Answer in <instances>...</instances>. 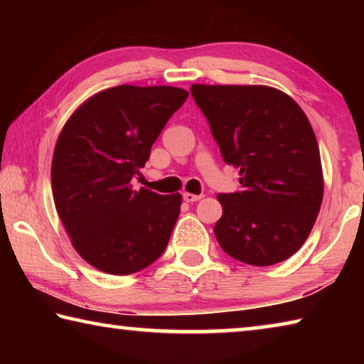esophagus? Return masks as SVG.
Listing matches in <instances>:
<instances>
[{"label": "esophagus", "instance_id": "34e87169", "mask_svg": "<svg viewBox=\"0 0 364 364\" xmlns=\"http://www.w3.org/2000/svg\"><path fill=\"white\" fill-rule=\"evenodd\" d=\"M183 199L186 202H197L199 199H202V194H191V193H184Z\"/></svg>", "mask_w": 364, "mask_h": 364}]
</instances>
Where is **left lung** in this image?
<instances>
[{
  "label": "left lung",
  "mask_w": 364,
  "mask_h": 364,
  "mask_svg": "<svg viewBox=\"0 0 364 364\" xmlns=\"http://www.w3.org/2000/svg\"><path fill=\"white\" fill-rule=\"evenodd\" d=\"M197 107L242 191L218 194L213 228L228 255L254 267L287 260L306 241L323 202L319 147L291 96L263 85H193Z\"/></svg>",
  "instance_id": "8db88e82"
}]
</instances>
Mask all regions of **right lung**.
I'll use <instances>...</instances> for the list:
<instances>
[{
    "label": "right lung",
    "instance_id": "right-lung-1",
    "mask_svg": "<svg viewBox=\"0 0 364 364\" xmlns=\"http://www.w3.org/2000/svg\"><path fill=\"white\" fill-rule=\"evenodd\" d=\"M188 91L120 85L91 96L60 132L51 186L59 218L83 260L104 273L144 269L164 254L181 194L132 188Z\"/></svg>",
    "mask_w": 364,
    "mask_h": 364
}]
</instances>
